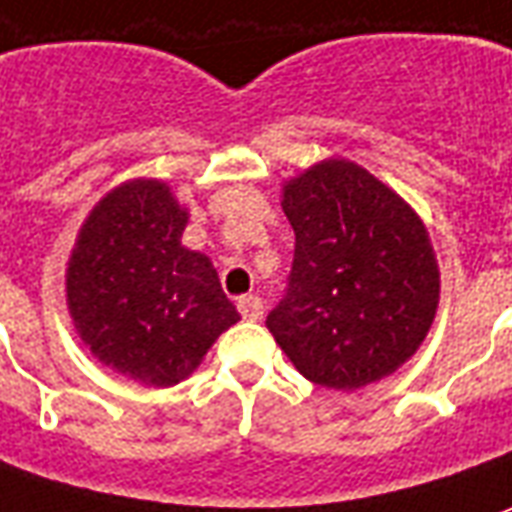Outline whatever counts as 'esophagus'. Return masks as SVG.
<instances>
[{"label": "esophagus", "instance_id": "obj_1", "mask_svg": "<svg viewBox=\"0 0 512 512\" xmlns=\"http://www.w3.org/2000/svg\"><path fill=\"white\" fill-rule=\"evenodd\" d=\"M238 313L246 318V321H257L263 318V299L255 296V293H246V296H238Z\"/></svg>", "mask_w": 512, "mask_h": 512}]
</instances>
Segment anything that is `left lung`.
<instances>
[{
  "instance_id": "left-lung-1",
  "label": "left lung",
  "mask_w": 512,
  "mask_h": 512,
  "mask_svg": "<svg viewBox=\"0 0 512 512\" xmlns=\"http://www.w3.org/2000/svg\"><path fill=\"white\" fill-rule=\"evenodd\" d=\"M296 246L266 327L307 380L352 391L416 352L438 307V263L410 207L366 169L318 163L285 185Z\"/></svg>"
}]
</instances>
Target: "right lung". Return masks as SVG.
<instances>
[{"mask_svg":"<svg viewBox=\"0 0 512 512\" xmlns=\"http://www.w3.org/2000/svg\"><path fill=\"white\" fill-rule=\"evenodd\" d=\"M185 219L163 182H127L82 224L66 277L91 352L157 388L185 380L241 318L210 260L180 244Z\"/></svg>","mask_w":512,"mask_h":512,"instance_id":"obj_1","label":"right lung"}]
</instances>
